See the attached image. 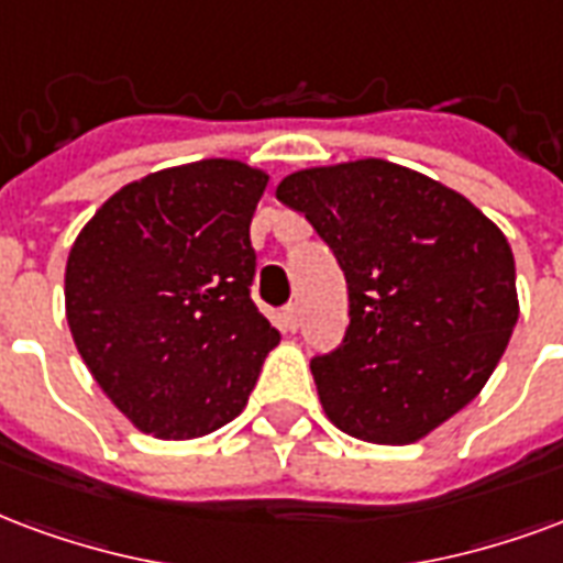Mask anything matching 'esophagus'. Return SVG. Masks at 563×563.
Returning <instances> with one entry per match:
<instances>
[{
  "label": "esophagus",
  "instance_id": "34e87169",
  "mask_svg": "<svg viewBox=\"0 0 563 563\" xmlns=\"http://www.w3.org/2000/svg\"><path fill=\"white\" fill-rule=\"evenodd\" d=\"M283 324H286L289 331H298V324H301V307H298V303H289V307L283 310Z\"/></svg>",
  "mask_w": 563,
  "mask_h": 563
}]
</instances>
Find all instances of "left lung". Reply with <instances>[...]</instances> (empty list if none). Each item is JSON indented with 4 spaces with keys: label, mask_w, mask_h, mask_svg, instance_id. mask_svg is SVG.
I'll return each instance as SVG.
<instances>
[{
    "label": "left lung",
    "mask_w": 563,
    "mask_h": 563,
    "mask_svg": "<svg viewBox=\"0 0 563 563\" xmlns=\"http://www.w3.org/2000/svg\"><path fill=\"white\" fill-rule=\"evenodd\" d=\"M334 250L343 343L310 361L324 415L373 444H411L465 409L519 319L514 250L468 199L387 161L316 166L277 185Z\"/></svg>",
    "instance_id": "left-lung-1"
}]
</instances>
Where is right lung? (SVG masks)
<instances>
[{"instance_id": "right-lung-1", "label": "right lung", "mask_w": 563, "mask_h": 563, "mask_svg": "<svg viewBox=\"0 0 563 563\" xmlns=\"http://www.w3.org/2000/svg\"><path fill=\"white\" fill-rule=\"evenodd\" d=\"M268 176L197 161L124 185L74 241L77 352L136 430L197 439L239 418L280 331L250 298V220Z\"/></svg>"}]
</instances>
